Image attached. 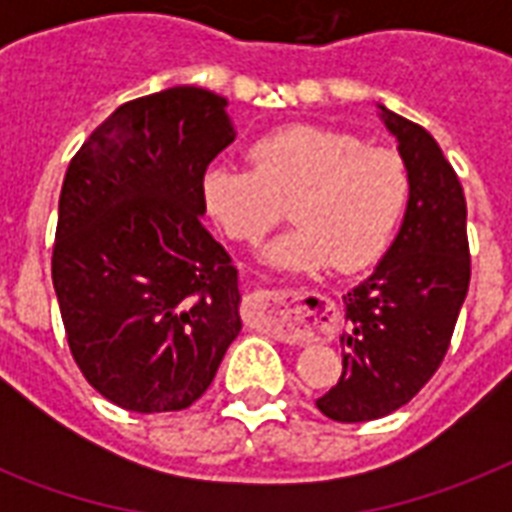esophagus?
I'll use <instances>...</instances> for the list:
<instances>
[{
    "mask_svg": "<svg viewBox=\"0 0 512 512\" xmlns=\"http://www.w3.org/2000/svg\"><path fill=\"white\" fill-rule=\"evenodd\" d=\"M308 297V292H297V289H257L255 292V319L260 324L271 329H284L289 327V316L295 313L300 300Z\"/></svg>",
    "mask_w": 512,
    "mask_h": 512,
    "instance_id": "34e87169",
    "label": "esophagus"
}]
</instances>
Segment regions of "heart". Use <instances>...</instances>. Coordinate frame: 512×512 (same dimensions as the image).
<instances>
[{"label": "heart", "instance_id": "b5f03b06", "mask_svg": "<svg viewBox=\"0 0 512 512\" xmlns=\"http://www.w3.org/2000/svg\"><path fill=\"white\" fill-rule=\"evenodd\" d=\"M247 167L212 164L201 175V199L233 241L255 244L292 201L295 225L263 249L281 271H319L335 263L356 273L385 255L409 201L401 156L366 148L350 132L292 124L252 140Z\"/></svg>", "mask_w": 512, "mask_h": 512}]
</instances>
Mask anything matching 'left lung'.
Here are the masks:
<instances>
[{"label":"left lung","mask_w":512,"mask_h":512,"mask_svg":"<svg viewBox=\"0 0 512 512\" xmlns=\"http://www.w3.org/2000/svg\"><path fill=\"white\" fill-rule=\"evenodd\" d=\"M409 172L396 241L374 273L342 295V374L316 401L337 422L380 420L409 404L444 361L470 284L468 204L428 130L380 106Z\"/></svg>","instance_id":"1"}]
</instances>
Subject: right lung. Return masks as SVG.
I'll list each match as a JSON object with an SVG mask.
<instances>
[{
	"instance_id": "add662e5",
	"label": "right lung",
	"mask_w": 512,
	"mask_h": 512,
	"mask_svg": "<svg viewBox=\"0 0 512 512\" xmlns=\"http://www.w3.org/2000/svg\"><path fill=\"white\" fill-rule=\"evenodd\" d=\"M225 106L201 87L130 100L66 170L52 287L76 366L127 412L188 409L241 332L239 273L201 223Z\"/></svg>"
}]
</instances>
